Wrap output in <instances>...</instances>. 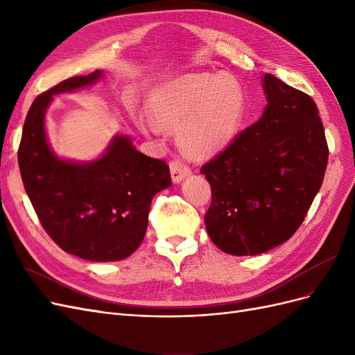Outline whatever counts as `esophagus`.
<instances>
[{
    "label": "esophagus",
    "mask_w": 355,
    "mask_h": 355,
    "mask_svg": "<svg viewBox=\"0 0 355 355\" xmlns=\"http://www.w3.org/2000/svg\"><path fill=\"white\" fill-rule=\"evenodd\" d=\"M170 173H171V179H173L175 184H179L182 179L189 176L191 168L184 163V161L175 158L170 161Z\"/></svg>",
    "instance_id": "obj_1"
}]
</instances>
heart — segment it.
Returning <instances> with one entry per match:
<instances>
[{"label":"heart","instance_id":"b5f03b06","mask_svg":"<svg viewBox=\"0 0 355 355\" xmlns=\"http://www.w3.org/2000/svg\"><path fill=\"white\" fill-rule=\"evenodd\" d=\"M149 112L133 110L144 132L178 127L180 148L192 157H210L227 148L240 132L245 112L241 84L223 73H189L149 94Z\"/></svg>","mask_w":355,"mask_h":355}]
</instances>
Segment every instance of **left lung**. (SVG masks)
Masks as SVG:
<instances>
[{
  "mask_svg": "<svg viewBox=\"0 0 355 355\" xmlns=\"http://www.w3.org/2000/svg\"><path fill=\"white\" fill-rule=\"evenodd\" d=\"M268 105L232 144L201 167L211 188L204 216L211 241L235 256L287 241L323 184L329 146L311 96L265 73Z\"/></svg>",
  "mask_w": 355,
  "mask_h": 355,
  "instance_id": "8db88e82",
  "label": "left lung"
}]
</instances>
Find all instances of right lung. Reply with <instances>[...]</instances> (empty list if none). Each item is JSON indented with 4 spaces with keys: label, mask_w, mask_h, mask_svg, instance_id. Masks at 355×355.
I'll use <instances>...</instances> for the list:
<instances>
[{
    "label": "right lung",
    "mask_w": 355,
    "mask_h": 355,
    "mask_svg": "<svg viewBox=\"0 0 355 355\" xmlns=\"http://www.w3.org/2000/svg\"><path fill=\"white\" fill-rule=\"evenodd\" d=\"M102 71L72 77L41 93L24 124L17 159L26 194L42 228L62 250L85 261L112 262L141 245L157 192L171 185L164 159L151 158L116 136L92 163L59 159L47 144L44 114L53 94L93 84Z\"/></svg>",
    "instance_id": "obj_1"
}]
</instances>
